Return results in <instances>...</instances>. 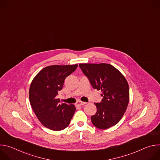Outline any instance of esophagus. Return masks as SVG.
<instances>
[{
    "label": "esophagus",
    "mask_w": 160,
    "mask_h": 160,
    "mask_svg": "<svg viewBox=\"0 0 160 160\" xmlns=\"http://www.w3.org/2000/svg\"><path fill=\"white\" fill-rule=\"evenodd\" d=\"M86 104V102H82V101H78L76 102V105H77V106H83V105H84V104Z\"/></svg>",
    "instance_id": "34e87169"
}]
</instances>
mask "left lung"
<instances>
[{"label":"left lung","instance_id":"8db88e82","mask_svg":"<svg viewBox=\"0 0 160 160\" xmlns=\"http://www.w3.org/2000/svg\"><path fill=\"white\" fill-rule=\"evenodd\" d=\"M83 73L94 89L101 90V102L94 103L96 115L91 116L92 124L107 129L117 124L123 116L129 102V87L123 75L113 66L106 64H80Z\"/></svg>","mask_w":160,"mask_h":160}]
</instances>
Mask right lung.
<instances>
[{"label":"right lung","mask_w":160,"mask_h":160,"mask_svg":"<svg viewBox=\"0 0 160 160\" xmlns=\"http://www.w3.org/2000/svg\"><path fill=\"white\" fill-rule=\"evenodd\" d=\"M78 65H53L44 68L33 78L29 90L32 108L42 124L59 131L69 125L75 112L73 104H59L56 99L65 78L75 71Z\"/></svg>","instance_id":"right-lung-1"}]
</instances>
